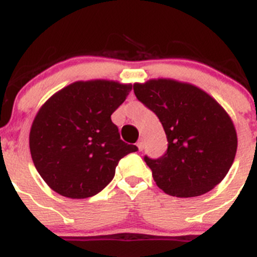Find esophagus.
Instances as JSON below:
<instances>
[{"instance_id":"esophagus-1","label":"esophagus","mask_w":257,"mask_h":257,"mask_svg":"<svg viewBox=\"0 0 257 257\" xmlns=\"http://www.w3.org/2000/svg\"><path fill=\"white\" fill-rule=\"evenodd\" d=\"M137 147H138L139 151H143V149H144V141H143V139H139L138 143H137Z\"/></svg>"}]
</instances>
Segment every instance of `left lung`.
<instances>
[{
    "label": "left lung",
    "mask_w": 257,
    "mask_h": 257,
    "mask_svg": "<svg viewBox=\"0 0 257 257\" xmlns=\"http://www.w3.org/2000/svg\"><path fill=\"white\" fill-rule=\"evenodd\" d=\"M137 99L163 125L168 148L144 156L157 186L167 195L196 197L217 186L233 163L237 136L225 109L200 88L158 79L134 84Z\"/></svg>",
    "instance_id": "obj_1"
}]
</instances>
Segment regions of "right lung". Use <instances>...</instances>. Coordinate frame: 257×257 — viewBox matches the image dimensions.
<instances>
[{"label":"right lung","mask_w":257,"mask_h":257,"mask_svg":"<svg viewBox=\"0 0 257 257\" xmlns=\"http://www.w3.org/2000/svg\"><path fill=\"white\" fill-rule=\"evenodd\" d=\"M131 90V84L116 81H76L41 106L30 152L50 188L69 198L95 196L114 178L119 161L138 151L121 141L110 118Z\"/></svg>","instance_id":"obj_1"}]
</instances>
